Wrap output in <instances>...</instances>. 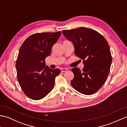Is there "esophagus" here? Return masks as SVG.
<instances>
[{
  "mask_svg": "<svg viewBox=\"0 0 127 127\" xmlns=\"http://www.w3.org/2000/svg\"><path fill=\"white\" fill-rule=\"evenodd\" d=\"M67 70V69H66V68H61V71L62 72H66Z\"/></svg>",
  "mask_w": 127,
  "mask_h": 127,
  "instance_id": "1",
  "label": "esophagus"
}]
</instances>
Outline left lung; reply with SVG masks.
Masks as SVG:
<instances>
[{"mask_svg": "<svg viewBox=\"0 0 127 127\" xmlns=\"http://www.w3.org/2000/svg\"><path fill=\"white\" fill-rule=\"evenodd\" d=\"M64 36L72 42L76 56L83 61L84 67L71 69L74 77L71 84L84 95L95 94L103 85L110 71L112 62L109 45L98 32L81 27L63 30Z\"/></svg>", "mask_w": 127, "mask_h": 127, "instance_id": "left-lung-1", "label": "left lung"}]
</instances>
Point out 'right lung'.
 I'll list each match as a JSON object with an SVG mask.
<instances>
[{"mask_svg": "<svg viewBox=\"0 0 127 127\" xmlns=\"http://www.w3.org/2000/svg\"><path fill=\"white\" fill-rule=\"evenodd\" d=\"M61 32L37 33L29 36L20 47L16 67L19 84L25 95L40 99L52 90L59 69L45 66V60L51 55L52 46Z\"/></svg>", "mask_w": 127, "mask_h": 127, "instance_id": "right-lung-1", "label": "right lung"}]
</instances>
